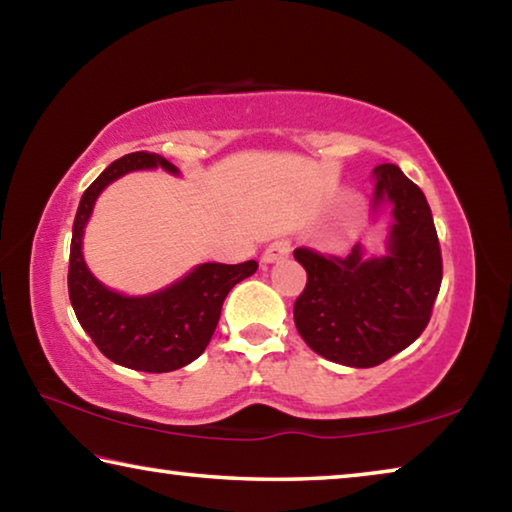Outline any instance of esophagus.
Returning <instances> with one entry per match:
<instances>
[{"instance_id":"34e87169","label":"esophagus","mask_w":512,"mask_h":512,"mask_svg":"<svg viewBox=\"0 0 512 512\" xmlns=\"http://www.w3.org/2000/svg\"><path fill=\"white\" fill-rule=\"evenodd\" d=\"M291 255V244L287 239H275L271 246H266L264 255H262V262L264 264H273V262H280V259L289 257Z\"/></svg>"}]
</instances>
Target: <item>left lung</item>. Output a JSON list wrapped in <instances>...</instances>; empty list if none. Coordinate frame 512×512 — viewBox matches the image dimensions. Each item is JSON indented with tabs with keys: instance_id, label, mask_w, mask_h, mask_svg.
I'll use <instances>...</instances> for the list:
<instances>
[{
	"instance_id": "8db88e82",
	"label": "left lung",
	"mask_w": 512,
	"mask_h": 512,
	"mask_svg": "<svg viewBox=\"0 0 512 512\" xmlns=\"http://www.w3.org/2000/svg\"><path fill=\"white\" fill-rule=\"evenodd\" d=\"M372 221L391 210L384 253L354 244L345 257L296 248L307 287L293 305L302 339L320 357L348 368H372L418 339L443 282V259L422 189L395 164L372 169Z\"/></svg>"
}]
</instances>
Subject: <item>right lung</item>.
Here are the masks:
<instances>
[{
    "label": "right lung",
    "instance_id": "add662e5",
    "mask_svg": "<svg viewBox=\"0 0 512 512\" xmlns=\"http://www.w3.org/2000/svg\"><path fill=\"white\" fill-rule=\"evenodd\" d=\"M180 169L158 153H128L101 171L85 189L76 210L69 246V302L85 334L119 366L142 372H171L201 357L219 323L230 289L257 271V262L194 266L180 280L144 296H128L94 277L83 257V237L103 189L131 171Z\"/></svg>",
    "mask_w": 512,
    "mask_h": 512
}]
</instances>
